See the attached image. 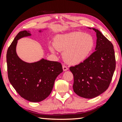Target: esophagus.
I'll list each match as a JSON object with an SVG mask.
<instances>
[{"label":"esophagus","mask_w":122,"mask_h":122,"mask_svg":"<svg viewBox=\"0 0 122 122\" xmlns=\"http://www.w3.org/2000/svg\"><path fill=\"white\" fill-rule=\"evenodd\" d=\"M63 69L64 71H66L68 69V68L67 66H63Z\"/></svg>","instance_id":"esophagus-1"}]
</instances>
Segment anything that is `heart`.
I'll return each instance as SVG.
<instances>
[{
    "label": "heart",
    "instance_id": "obj_1",
    "mask_svg": "<svg viewBox=\"0 0 122 122\" xmlns=\"http://www.w3.org/2000/svg\"><path fill=\"white\" fill-rule=\"evenodd\" d=\"M53 46H49L51 52H55V48L63 51L64 61L69 64L76 65L82 62L89 56L94 48V41L90 34L74 31L57 35L54 38Z\"/></svg>",
    "mask_w": 122,
    "mask_h": 122
}]
</instances>
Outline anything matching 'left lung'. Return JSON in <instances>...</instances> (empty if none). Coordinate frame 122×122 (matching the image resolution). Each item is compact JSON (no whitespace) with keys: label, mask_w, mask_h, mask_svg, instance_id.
<instances>
[{"label":"left lung","mask_w":122,"mask_h":122,"mask_svg":"<svg viewBox=\"0 0 122 122\" xmlns=\"http://www.w3.org/2000/svg\"><path fill=\"white\" fill-rule=\"evenodd\" d=\"M89 28L96 33V51L69 69L74 76V92L81 97L91 99L108 89L116 69V58L112 43L98 29Z\"/></svg>","instance_id":"left-lung-1"}]
</instances>
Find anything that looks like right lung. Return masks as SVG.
Returning a JSON list of instances; mask_svg holds the SVG:
<instances>
[{
  "mask_svg": "<svg viewBox=\"0 0 122 122\" xmlns=\"http://www.w3.org/2000/svg\"><path fill=\"white\" fill-rule=\"evenodd\" d=\"M43 31L39 30V33ZM31 36L29 31H20L8 48V75L10 84L21 97L31 102H39L51 94L55 80L63 72V68L58 61L42 58L36 62L28 63L18 56L16 51L18 41Z\"/></svg>",
  "mask_w": 122,
  "mask_h": 122,
  "instance_id": "right-lung-1",
  "label": "right lung"
}]
</instances>
